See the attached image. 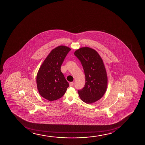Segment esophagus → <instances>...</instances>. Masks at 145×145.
I'll use <instances>...</instances> for the list:
<instances>
[{
  "instance_id": "1",
  "label": "esophagus",
  "mask_w": 145,
  "mask_h": 145,
  "mask_svg": "<svg viewBox=\"0 0 145 145\" xmlns=\"http://www.w3.org/2000/svg\"><path fill=\"white\" fill-rule=\"evenodd\" d=\"M73 82H69V86H70V87H73Z\"/></svg>"
}]
</instances>
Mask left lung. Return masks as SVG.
Here are the masks:
<instances>
[{"mask_svg": "<svg viewBox=\"0 0 145 145\" xmlns=\"http://www.w3.org/2000/svg\"><path fill=\"white\" fill-rule=\"evenodd\" d=\"M74 54L82 63L85 76L84 87L78 89V95L83 102L91 104L102 97L107 88L103 61L96 50L90 48H81Z\"/></svg>", "mask_w": 145, "mask_h": 145, "instance_id": "obj_1", "label": "left lung"}]
</instances>
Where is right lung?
Masks as SVG:
<instances>
[{
	"label": "right lung",
	"mask_w": 145,
	"mask_h": 145,
	"mask_svg": "<svg viewBox=\"0 0 145 145\" xmlns=\"http://www.w3.org/2000/svg\"><path fill=\"white\" fill-rule=\"evenodd\" d=\"M71 49L60 46L53 49L44 60L37 76L39 94L50 101L62 97L69 87L61 67Z\"/></svg>",
	"instance_id": "right-lung-1"
}]
</instances>
